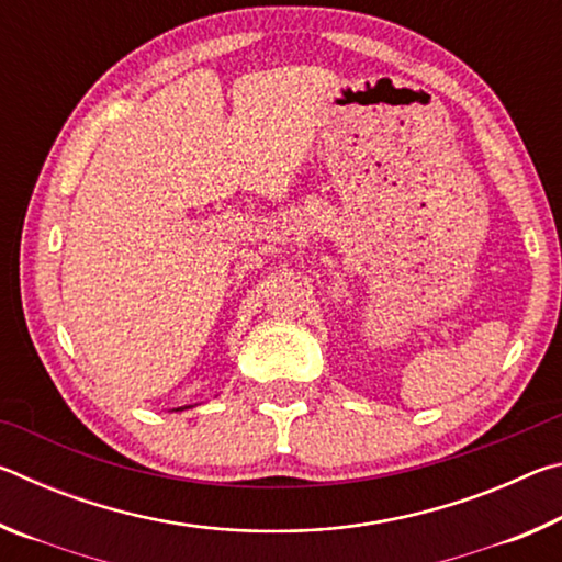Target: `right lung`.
Wrapping results in <instances>:
<instances>
[{"label": "right lung", "mask_w": 562, "mask_h": 562, "mask_svg": "<svg viewBox=\"0 0 562 562\" xmlns=\"http://www.w3.org/2000/svg\"><path fill=\"white\" fill-rule=\"evenodd\" d=\"M183 408H188V406H180V408H176V412H183Z\"/></svg>", "instance_id": "1"}]
</instances>
